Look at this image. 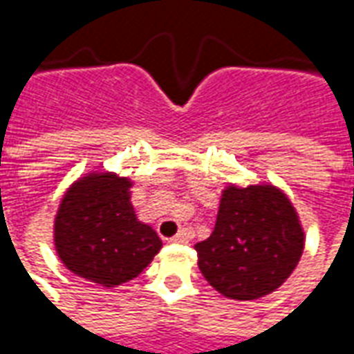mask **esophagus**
I'll return each mask as SVG.
<instances>
[{
    "mask_svg": "<svg viewBox=\"0 0 354 354\" xmlns=\"http://www.w3.org/2000/svg\"><path fill=\"white\" fill-rule=\"evenodd\" d=\"M170 243H172V245H187V243H189V233L185 230L178 231L176 235L170 239Z\"/></svg>",
    "mask_w": 354,
    "mask_h": 354,
    "instance_id": "34e87169",
    "label": "esophagus"
}]
</instances>
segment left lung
<instances>
[{
	"label": "left lung",
	"mask_w": 354,
	"mask_h": 354,
	"mask_svg": "<svg viewBox=\"0 0 354 354\" xmlns=\"http://www.w3.org/2000/svg\"><path fill=\"white\" fill-rule=\"evenodd\" d=\"M305 235L290 199L274 185H227L212 235L195 245L208 284L230 299H258L288 279Z\"/></svg>",
	"instance_id": "1"
}]
</instances>
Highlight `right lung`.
<instances>
[{"instance_id": "obj_1", "label": "right lung", "mask_w": 354, "mask_h": 354, "mask_svg": "<svg viewBox=\"0 0 354 354\" xmlns=\"http://www.w3.org/2000/svg\"><path fill=\"white\" fill-rule=\"evenodd\" d=\"M131 187V180L115 172H91L68 187L55 218L60 261L106 288L138 277L162 246L134 214Z\"/></svg>"}]
</instances>
